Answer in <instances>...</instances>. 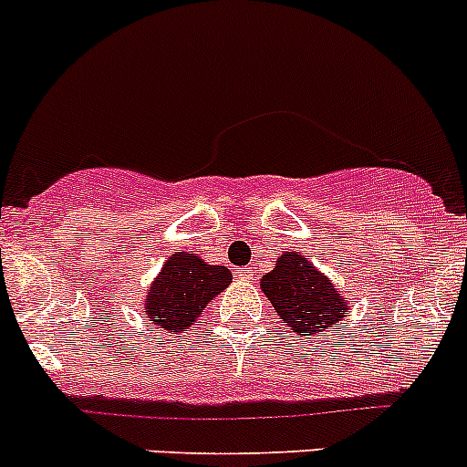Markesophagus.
Returning <instances> with one entry per match:
<instances>
[{"label":"esophagus","mask_w":467,"mask_h":467,"mask_svg":"<svg viewBox=\"0 0 467 467\" xmlns=\"http://www.w3.org/2000/svg\"><path fill=\"white\" fill-rule=\"evenodd\" d=\"M253 275H255V271H253L251 266L239 268V271H237V277H239V280H253Z\"/></svg>","instance_id":"obj_1"}]
</instances>
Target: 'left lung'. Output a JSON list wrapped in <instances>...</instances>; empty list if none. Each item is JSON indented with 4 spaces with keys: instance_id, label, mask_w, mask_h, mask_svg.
I'll use <instances>...</instances> for the list:
<instances>
[{
    "instance_id": "left-lung-1",
    "label": "left lung",
    "mask_w": 467,
    "mask_h": 467,
    "mask_svg": "<svg viewBox=\"0 0 467 467\" xmlns=\"http://www.w3.org/2000/svg\"><path fill=\"white\" fill-rule=\"evenodd\" d=\"M262 294L271 300L277 317L300 337H321L348 318L350 300L325 273L296 251L277 257L273 271L262 277Z\"/></svg>"
}]
</instances>
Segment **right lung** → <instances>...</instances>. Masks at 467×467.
I'll list each match as a JSON object with an SVG mask.
<instances>
[{
    "mask_svg": "<svg viewBox=\"0 0 467 467\" xmlns=\"http://www.w3.org/2000/svg\"><path fill=\"white\" fill-rule=\"evenodd\" d=\"M230 282V268L207 264L192 251L171 253L146 289L142 307L158 329L185 332Z\"/></svg>",
    "mask_w": 467,
    "mask_h": 467,
    "instance_id": "right-lung-1",
    "label": "right lung"
}]
</instances>
